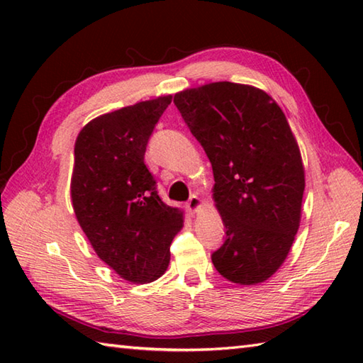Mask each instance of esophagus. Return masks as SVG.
Instances as JSON below:
<instances>
[{"mask_svg":"<svg viewBox=\"0 0 363 363\" xmlns=\"http://www.w3.org/2000/svg\"><path fill=\"white\" fill-rule=\"evenodd\" d=\"M186 206H187L189 212H191V213H196V212L203 207V199L199 198V196H196V195H194V196H191V198L189 199Z\"/></svg>","mask_w":363,"mask_h":363,"instance_id":"34e87169","label":"esophagus"}]
</instances>
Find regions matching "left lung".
<instances>
[{"mask_svg": "<svg viewBox=\"0 0 363 363\" xmlns=\"http://www.w3.org/2000/svg\"><path fill=\"white\" fill-rule=\"evenodd\" d=\"M174 104L213 169L212 196L226 228L213 267L238 285L265 282L289 256L306 187L285 113L267 91L228 81L177 91Z\"/></svg>", "mask_w": 363, "mask_h": 363, "instance_id": "1", "label": "left lung"}]
</instances>
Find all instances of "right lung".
Wrapping results in <instances>:
<instances>
[{
    "label": "right lung",
    "instance_id": "obj_1",
    "mask_svg": "<svg viewBox=\"0 0 363 363\" xmlns=\"http://www.w3.org/2000/svg\"><path fill=\"white\" fill-rule=\"evenodd\" d=\"M172 99L157 96L99 115L74 142L76 220L96 256L133 284L167 272L169 245L184 226V211L162 201L145 165L150 135Z\"/></svg>",
    "mask_w": 363,
    "mask_h": 363
}]
</instances>
